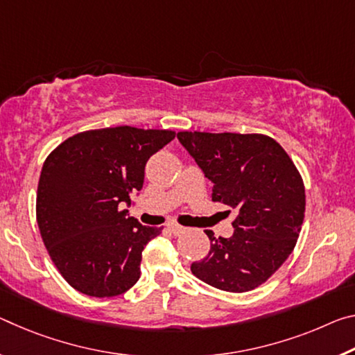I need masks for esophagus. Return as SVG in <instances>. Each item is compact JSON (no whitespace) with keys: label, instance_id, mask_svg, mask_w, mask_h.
Segmentation results:
<instances>
[{"label":"esophagus","instance_id":"1","mask_svg":"<svg viewBox=\"0 0 355 355\" xmlns=\"http://www.w3.org/2000/svg\"><path fill=\"white\" fill-rule=\"evenodd\" d=\"M167 229L171 230V232H172L173 235H180V234H183V232H184V227H183V226H178V224H175V223H171V224H168Z\"/></svg>","mask_w":355,"mask_h":355}]
</instances>
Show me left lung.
<instances>
[{
  "label": "left lung",
  "instance_id": "left-lung-1",
  "mask_svg": "<svg viewBox=\"0 0 355 355\" xmlns=\"http://www.w3.org/2000/svg\"><path fill=\"white\" fill-rule=\"evenodd\" d=\"M177 139L213 183V202L237 211L229 239H215L191 272L227 292L257 288L294 250L305 216V188L294 162L263 134L178 132ZM230 213V210L227 211Z\"/></svg>",
  "mask_w": 355,
  "mask_h": 355
}]
</instances>
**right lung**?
<instances>
[{"instance_id":"1","label":"right lung","mask_w":355,"mask_h":355,"mask_svg":"<svg viewBox=\"0 0 355 355\" xmlns=\"http://www.w3.org/2000/svg\"><path fill=\"white\" fill-rule=\"evenodd\" d=\"M175 132L116 126L64 140L44 162L36 216L44 245L72 288L115 297L140 278L142 251L161 227L129 216L145 166Z\"/></svg>"}]
</instances>
